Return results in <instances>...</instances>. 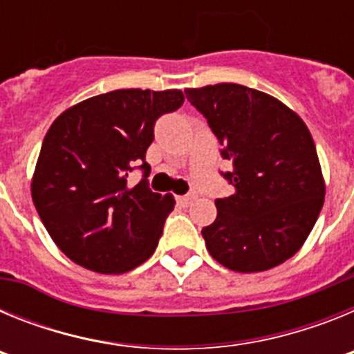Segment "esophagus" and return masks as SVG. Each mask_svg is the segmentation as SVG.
I'll return each instance as SVG.
<instances>
[{
  "label": "esophagus",
  "instance_id": "obj_1",
  "mask_svg": "<svg viewBox=\"0 0 354 354\" xmlns=\"http://www.w3.org/2000/svg\"><path fill=\"white\" fill-rule=\"evenodd\" d=\"M196 198V193H187V195H184V196H179V204L180 205H189L193 202V200Z\"/></svg>",
  "mask_w": 354,
  "mask_h": 354
}]
</instances>
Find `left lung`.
Segmentation results:
<instances>
[{"label":"left lung","mask_w":354,"mask_h":354,"mask_svg":"<svg viewBox=\"0 0 354 354\" xmlns=\"http://www.w3.org/2000/svg\"><path fill=\"white\" fill-rule=\"evenodd\" d=\"M207 118L232 170L234 186L216 200L218 216L202 230L214 261L236 273H259L298 252L324 204L321 162L296 111L270 93L236 83L186 88Z\"/></svg>","instance_id":"obj_1"}]
</instances>
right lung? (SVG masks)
I'll return each instance as SVG.
<instances>
[{
	"label": "right lung",
	"mask_w": 354,
	"mask_h": 354,
	"mask_svg": "<svg viewBox=\"0 0 354 354\" xmlns=\"http://www.w3.org/2000/svg\"><path fill=\"white\" fill-rule=\"evenodd\" d=\"M183 102L177 88L113 90L71 106L53 122L31 177V198L72 262L120 274L154 253L175 200L150 192L145 179L131 187L127 174L142 161L147 177L156 120Z\"/></svg>",
	"instance_id": "right-lung-1"
}]
</instances>
